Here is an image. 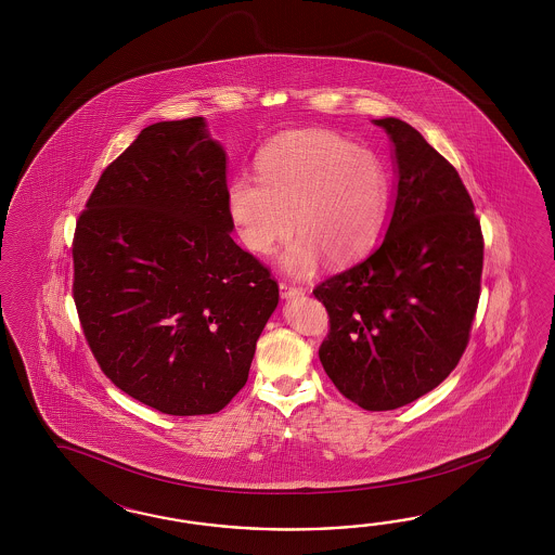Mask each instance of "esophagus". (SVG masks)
I'll return each mask as SVG.
<instances>
[{
    "instance_id": "obj_1",
    "label": "esophagus",
    "mask_w": 555,
    "mask_h": 555,
    "mask_svg": "<svg viewBox=\"0 0 555 555\" xmlns=\"http://www.w3.org/2000/svg\"><path fill=\"white\" fill-rule=\"evenodd\" d=\"M302 291L301 286H295V285H288V283H281V297L283 299H299V297H302Z\"/></svg>"
}]
</instances>
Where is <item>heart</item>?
<instances>
[{
	"instance_id": "heart-1",
	"label": "heart",
	"mask_w": 555,
	"mask_h": 555,
	"mask_svg": "<svg viewBox=\"0 0 555 555\" xmlns=\"http://www.w3.org/2000/svg\"><path fill=\"white\" fill-rule=\"evenodd\" d=\"M258 183L235 177L225 207L235 235L267 256L279 242L301 235L281 256L291 274H309L327 256L348 264L376 242L387 218L388 177L374 152L321 130L272 138L256 158Z\"/></svg>"
}]
</instances>
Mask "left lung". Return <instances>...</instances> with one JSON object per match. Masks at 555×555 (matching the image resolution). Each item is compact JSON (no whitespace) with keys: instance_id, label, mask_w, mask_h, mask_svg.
<instances>
[{"instance_id":"obj_1","label":"left lung","mask_w":555,"mask_h":555,"mask_svg":"<svg viewBox=\"0 0 555 555\" xmlns=\"http://www.w3.org/2000/svg\"><path fill=\"white\" fill-rule=\"evenodd\" d=\"M387 132L395 197L378 248L313 295L330 313L320 360L337 390L366 411L417 401L457 366L480 297L485 242L455 170L403 119Z\"/></svg>"}]
</instances>
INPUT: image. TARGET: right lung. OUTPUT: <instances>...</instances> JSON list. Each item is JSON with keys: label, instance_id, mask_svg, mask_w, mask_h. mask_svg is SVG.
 <instances>
[{"label": "right lung", "instance_id": "1", "mask_svg": "<svg viewBox=\"0 0 555 555\" xmlns=\"http://www.w3.org/2000/svg\"><path fill=\"white\" fill-rule=\"evenodd\" d=\"M228 154L205 118L158 121L103 170L73 242V295L105 376L167 415L246 385L279 285L232 240Z\"/></svg>", "mask_w": 555, "mask_h": 555}]
</instances>
